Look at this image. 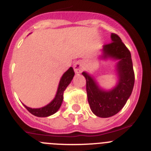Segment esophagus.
<instances>
[{
	"mask_svg": "<svg viewBox=\"0 0 151 151\" xmlns=\"http://www.w3.org/2000/svg\"><path fill=\"white\" fill-rule=\"evenodd\" d=\"M74 71L76 73H81L82 72V65L80 63H76L74 65Z\"/></svg>",
	"mask_w": 151,
	"mask_h": 151,
	"instance_id": "34e87169",
	"label": "esophagus"
}]
</instances>
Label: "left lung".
<instances>
[{
	"instance_id": "obj_1",
	"label": "left lung",
	"mask_w": 151,
	"mask_h": 151,
	"mask_svg": "<svg viewBox=\"0 0 151 151\" xmlns=\"http://www.w3.org/2000/svg\"><path fill=\"white\" fill-rule=\"evenodd\" d=\"M111 42L104 46V57L119 59L118 72L119 81L116 87L110 91L98 88L94 80L85 72L88 101L92 112L96 116L106 118L120 111L132 92L134 84V73L131 53L121 38L115 33L111 34Z\"/></svg>"
}]
</instances>
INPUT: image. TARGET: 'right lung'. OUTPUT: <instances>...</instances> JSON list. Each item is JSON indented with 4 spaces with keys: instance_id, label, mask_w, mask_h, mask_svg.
<instances>
[{
    "instance_id": "1",
    "label": "right lung",
    "mask_w": 151,
    "mask_h": 151,
    "mask_svg": "<svg viewBox=\"0 0 151 151\" xmlns=\"http://www.w3.org/2000/svg\"><path fill=\"white\" fill-rule=\"evenodd\" d=\"M74 75V70L72 67L69 68L67 71L64 73L63 76L61 78L60 82L59 87H58V90H57L55 98L48 105H47L42 108H39V109H32V108H29L26 106V105H24L25 107L32 115L38 117L49 116L55 113L57 110H59L61 104H62L63 100L64 91L66 90V87L71 82Z\"/></svg>"
}]
</instances>
